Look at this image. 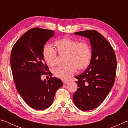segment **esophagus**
Wrapping results in <instances>:
<instances>
[{"mask_svg":"<svg viewBox=\"0 0 128 128\" xmlns=\"http://www.w3.org/2000/svg\"><path fill=\"white\" fill-rule=\"evenodd\" d=\"M62 82H63L64 84H67L69 82V81H68V80H62Z\"/></svg>","mask_w":128,"mask_h":128,"instance_id":"esophagus-1","label":"esophagus"}]
</instances>
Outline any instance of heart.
<instances>
[{"label": "heart", "instance_id": "1", "mask_svg": "<svg viewBox=\"0 0 128 128\" xmlns=\"http://www.w3.org/2000/svg\"><path fill=\"white\" fill-rule=\"evenodd\" d=\"M54 46L59 55H66V66H59L54 70L56 77L61 79L70 77L78 70L86 69L90 64L92 58L91 47L86 42H78L77 40L66 38L60 39L54 43ZM43 59L48 66L53 67L57 63V52L50 45L43 47Z\"/></svg>", "mask_w": 128, "mask_h": 128}]
</instances>
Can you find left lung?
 Masks as SVG:
<instances>
[{"label":"left lung","mask_w":128,"mask_h":128,"mask_svg":"<svg viewBox=\"0 0 128 128\" xmlns=\"http://www.w3.org/2000/svg\"><path fill=\"white\" fill-rule=\"evenodd\" d=\"M89 39L92 58L82 74L76 76L78 88L73 95L75 105L82 111L100 104L111 91L116 77L117 62L113 48L106 39L94 30L74 33Z\"/></svg>","instance_id":"left-lung-1"}]
</instances>
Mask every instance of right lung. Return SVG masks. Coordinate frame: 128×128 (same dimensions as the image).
<instances>
[{
  "label": "right lung",
  "instance_id": "add662e5",
  "mask_svg": "<svg viewBox=\"0 0 128 128\" xmlns=\"http://www.w3.org/2000/svg\"><path fill=\"white\" fill-rule=\"evenodd\" d=\"M54 36L52 30L32 28L18 39L12 49L10 66L16 89L26 103L34 110L50 107L56 91L63 85L56 77L48 81L41 80V76L49 72L43 57V47Z\"/></svg>",
  "mask_w": 128,
  "mask_h": 128
}]
</instances>
